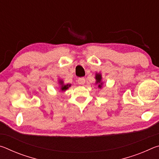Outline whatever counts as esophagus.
I'll list each match as a JSON object with an SVG mask.
<instances>
[{"label": "esophagus", "mask_w": 159, "mask_h": 159, "mask_svg": "<svg viewBox=\"0 0 159 159\" xmlns=\"http://www.w3.org/2000/svg\"><path fill=\"white\" fill-rule=\"evenodd\" d=\"M78 83L80 85H83L85 83V79L83 77L81 78H79V79H78Z\"/></svg>", "instance_id": "34e87169"}]
</instances>
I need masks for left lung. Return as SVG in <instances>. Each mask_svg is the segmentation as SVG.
<instances>
[{"label":"left lung","instance_id":"left-lung-1","mask_svg":"<svg viewBox=\"0 0 159 159\" xmlns=\"http://www.w3.org/2000/svg\"><path fill=\"white\" fill-rule=\"evenodd\" d=\"M95 79H96L95 84H98V87L99 88H101L102 84H103V82H102V75L100 74H96Z\"/></svg>","mask_w":159,"mask_h":159}]
</instances>
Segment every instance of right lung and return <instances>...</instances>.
Wrapping results in <instances>:
<instances>
[{
    "label": "right lung",
    "instance_id": "obj_1",
    "mask_svg": "<svg viewBox=\"0 0 159 159\" xmlns=\"http://www.w3.org/2000/svg\"><path fill=\"white\" fill-rule=\"evenodd\" d=\"M60 85H61L60 89H61V90H62V91H65L66 90L68 89L69 87H70V86H71V84L63 85V81H62V80H60Z\"/></svg>",
    "mask_w": 159,
    "mask_h": 159
}]
</instances>
